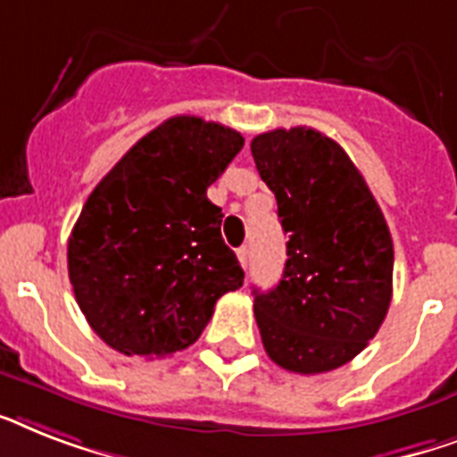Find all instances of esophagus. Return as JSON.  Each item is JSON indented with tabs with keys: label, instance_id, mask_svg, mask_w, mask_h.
<instances>
[{
	"label": "esophagus",
	"instance_id": "esophagus-1",
	"mask_svg": "<svg viewBox=\"0 0 457 457\" xmlns=\"http://www.w3.org/2000/svg\"><path fill=\"white\" fill-rule=\"evenodd\" d=\"M237 258H239L241 267H244V270H246V267H248V248H246V246L237 248Z\"/></svg>",
	"mask_w": 457,
	"mask_h": 457
}]
</instances>
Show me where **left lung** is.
Here are the masks:
<instances>
[{
    "mask_svg": "<svg viewBox=\"0 0 457 457\" xmlns=\"http://www.w3.org/2000/svg\"><path fill=\"white\" fill-rule=\"evenodd\" d=\"M255 169L288 232L287 267L272 291L253 288L267 357L312 376L352 361L392 300L395 248L383 211L347 152L295 126L251 140Z\"/></svg>",
    "mask_w": 457,
    "mask_h": 457,
    "instance_id": "8db88e82",
    "label": "left lung"
}]
</instances>
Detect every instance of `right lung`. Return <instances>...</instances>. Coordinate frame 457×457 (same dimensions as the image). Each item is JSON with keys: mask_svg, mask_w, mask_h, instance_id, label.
<instances>
[{"mask_svg": "<svg viewBox=\"0 0 457 457\" xmlns=\"http://www.w3.org/2000/svg\"><path fill=\"white\" fill-rule=\"evenodd\" d=\"M241 147L235 129L170 117L88 195L68 241V274L88 326L112 350L166 357L190 347L216 300L244 284L206 196Z\"/></svg>", "mask_w": 457, "mask_h": 457, "instance_id": "obj_1", "label": "right lung"}]
</instances>
